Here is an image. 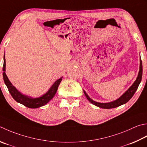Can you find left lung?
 I'll return each instance as SVG.
<instances>
[{"label": "left lung", "mask_w": 147, "mask_h": 147, "mask_svg": "<svg viewBox=\"0 0 147 147\" xmlns=\"http://www.w3.org/2000/svg\"><path fill=\"white\" fill-rule=\"evenodd\" d=\"M142 73H143L142 62V60H141V58H140V71H139L138 75L136 81L134 82L133 84L130 87H129L128 90L126 91L121 97H120L119 99L115 100H114V101H112L110 102H107V103H101V102H96L92 99H90L85 91H83V92H84V94L85 95L86 97H87V99L92 103V104L98 106V107H99L100 108L111 109V108H117V107H118V106H121L123 104H125L126 102H127L129 100L132 98V97L133 96V95L134 94L135 92H136V91L137 90L138 88V86L140 85L141 81H142Z\"/></svg>", "instance_id": "1"}]
</instances>
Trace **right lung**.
Masks as SVG:
<instances>
[{"instance_id": "obj_1", "label": "right lung", "mask_w": 147, "mask_h": 147, "mask_svg": "<svg viewBox=\"0 0 147 147\" xmlns=\"http://www.w3.org/2000/svg\"><path fill=\"white\" fill-rule=\"evenodd\" d=\"M3 78L5 84L6 85L8 88V90L11 94L13 98L20 104L24 105L25 106L29 108H37L45 105L46 104L50 101L53 98L55 95L57 89H58L60 83L61 82L62 80V77L60 79L57 80V81L53 83V85L50 88L47 93L42 95V96L37 98H32L31 97H28L20 93L17 89L12 85V83L9 80L8 78L5 74V55L4 56V65H3Z\"/></svg>"}]
</instances>
